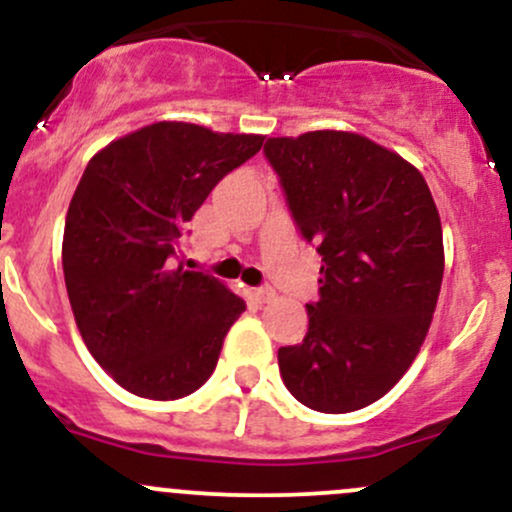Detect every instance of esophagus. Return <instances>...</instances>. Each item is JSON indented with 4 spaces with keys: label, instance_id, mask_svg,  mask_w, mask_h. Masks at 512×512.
<instances>
[{
    "label": "esophagus",
    "instance_id": "34e87169",
    "mask_svg": "<svg viewBox=\"0 0 512 512\" xmlns=\"http://www.w3.org/2000/svg\"><path fill=\"white\" fill-rule=\"evenodd\" d=\"M273 298H276V290L271 288V285H261V288H254L251 290V300H256V302H271Z\"/></svg>",
    "mask_w": 512,
    "mask_h": 512
}]
</instances>
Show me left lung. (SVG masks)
<instances>
[{"label":"left lung","instance_id":"1","mask_svg":"<svg viewBox=\"0 0 512 512\" xmlns=\"http://www.w3.org/2000/svg\"><path fill=\"white\" fill-rule=\"evenodd\" d=\"M293 222L322 256L302 344L280 346L285 388L320 412L376 403L430 329L444 276L442 222L420 170L349 131L268 139Z\"/></svg>","mask_w":512,"mask_h":512}]
</instances>
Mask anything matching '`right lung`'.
Here are the masks:
<instances>
[{
    "instance_id": "add662e5",
    "label": "right lung",
    "mask_w": 512,
    "mask_h": 512,
    "mask_svg": "<svg viewBox=\"0 0 512 512\" xmlns=\"http://www.w3.org/2000/svg\"><path fill=\"white\" fill-rule=\"evenodd\" d=\"M261 146L256 134L158 122L87 163L65 217V288L90 354L129 393L178 400L212 376L246 305L188 271L180 246L214 185Z\"/></svg>"
}]
</instances>
